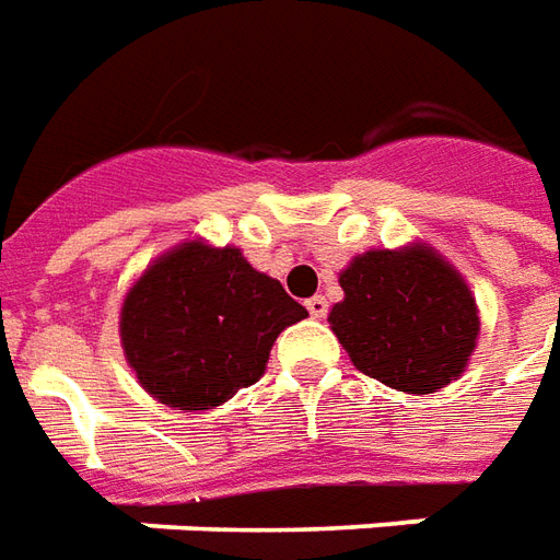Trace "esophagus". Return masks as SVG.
<instances>
[{"mask_svg": "<svg viewBox=\"0 0 560 560\" xmlns=\"http://www.w3.org/2000/svg\"><path fill=\"white\" fill-rule=\"evenodd\" d=\"M307 311H311L313 319H323L325 313H328V301L323 295H313V299H307Z\"/></svg>", "mask_w": 560, "mask_h": 560, "instance_id": "34e87169", "label": "esophagus"}]
</instances>
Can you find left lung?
I'll use <instances>...</instances> for the list:
<instances>
[{"instance_id": "1", "label": "left lung", "mask_w": 560, "mask_h": 560, "mask_svg": "<svg viewBox=\"0 0 560 560\" xmlns=\"http://www.w3.org/2000/svg\"><path fill=\"white\" fill-rule=\"evenodd\" d=\"M343 301L328 313L362 374L407 395H431L464 374L479 340V307L462 271L413 241L368 249L340 271Z\"/></svg>"}]
</instances>
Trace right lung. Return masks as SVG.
Returning <instances> with one entry per match:
<instances>
[{
  "label": "right lung",
  "mask_w": 560,
  "mask_h": 560,
  "mask_svg": "<svg viewBox=\"0 0 560 560\" xmlns=\"http://www.w3.org/2000/svg\"><path fill=\"white\" fill-rule=\"evenodd\" d=\"M304 316L241 249L186 237L126 292L122 355L150 398L186 413L213 410L259 383L277 335Z\"/></svg>",
  "instance_id": "obj_1"
}]
</instances>
